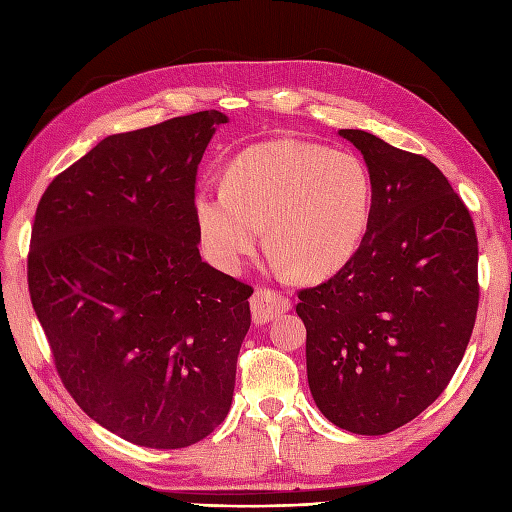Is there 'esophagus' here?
<instances>
[{"label": "esophagus", "mask_w": 512, "mask_h": 512, "mask_svg": "<svg viewBox=\"0 0 512 512\" xmlns=\"http://www.w3.org/2000/svg\"><path fill=\"white\" fill-rule=\"evenodd\" d=\"M250 305H252V318L258 324L269 322L290 309V301L271 288H258L252 294Z\"/></svg>", "instance_id": "34e87169"}]
</instances>
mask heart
Returning a JSON list of instances; mask_svg holds the SVG:
<instances>
[{"label":"heart","mask_w":512,"mask_h":512,"mask_svg":"<svg viewBox=\"0 0 512 512\" xmlns=\"http://www.w3.org/2000/svg\"><path fill=\"white\" fill-rule=\"evenodd\" d=\"M371 179L348 151L275 138L239 153L224 190H198L194 218L215 265L237 271L267 226L280 265L305 280L342 269L369 224Z\"/></svg>","instance_id":"obj_1"}]
</instances>
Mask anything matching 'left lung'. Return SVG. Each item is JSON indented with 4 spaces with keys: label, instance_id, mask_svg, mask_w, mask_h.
<instances>
[{
    "label": "left lung",
    "instance_id": "left-lung-1",
    "mask_svg": "<svg viewBox=\"0 0 512 512\" xmlns=\"http://www.w3.org/2000/svg\"><path fill=\"white\" fill-rule=\"evenodd\" d=\"M371 179L359 250L329 282L299 290L307 382L337 427L382 436L436 401L468 348L478 241L442 170L363 130H339Z\"/></svg>",
    "mask_w": 512,
    "mask_h": 512
}]
</instances>
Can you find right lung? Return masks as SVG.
I'll return each mask as SVG.
<instances>
[{"label":"right lung","mask_w":512,"mask_h":512,"mask_svg":"<svg viewBox=\"0 0 512 512\" xmlns=\"http://www.w3.org/2000/svg\"><path fill=\"white\" fill-rule=\"evenodd\" d=\"M220 111L106 136L42 194L34 312L81 410L119 438L183 448L232 404L254 288L203 262L198 164Z\"/></svg>","instance_id":"right-lung-1"}]
</instances>
